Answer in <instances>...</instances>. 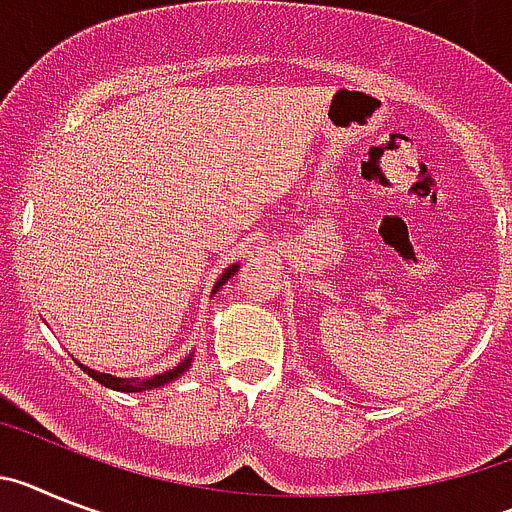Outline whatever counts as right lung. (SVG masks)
I'll return each instance as SVG.
<instances>
[{"instance_id":"obj_1","label":"right lung","mask_w":512,"mask_h":512,"mask_svg":"<svg viewBox=\"0 0 512 512\" xmlns=\"http://www.w3.org/2000/svg\"><path fill=\"white\" fill-rule=\"evenodd\" d=\"M237 270H239L237 262H234V265H229V268H226L224 273H221L219 281H216V286H213V293L219 291V288L224 286L226 281H229L231 275L237 273ZM79 366H82V363H79ZM190 366H193V353H190L188 358H185V361L177 363V366H172L170 371L157 373V376H151V379H141V381L139 379H121V376H113V373L95 371V368H90V366H82V371L87 373V376H92V379H95L97 384L108 386V389H115V391H149V389H159V386H164V384H172V381L180 379L182 373L188 371Z\"/></svg>"}]
</instances>
